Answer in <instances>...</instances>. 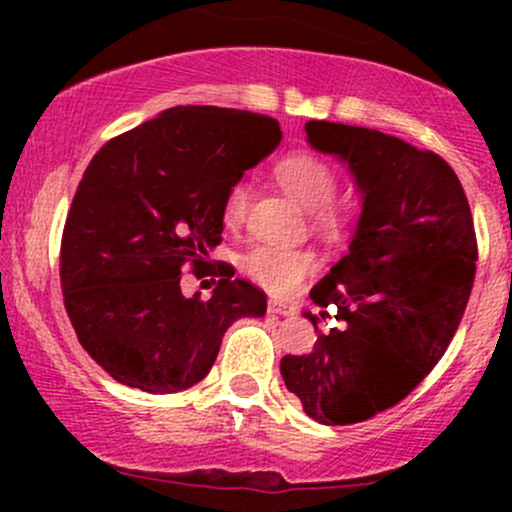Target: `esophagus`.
<instances>
[{"instance_id": "34e87169", "label": "esophagus", "mask_w": 512, "mask_h": 512, "mask_svg": "<svg viewBox=\"0 0 512 512\" xmlns=\"http://www.w3.org/2000/svg\"><path fill=\"white\" fill-rule=\"evenodd\" d=\"M269 313H274V315H284V317H291V315H296V308H293V305H289V303H284V301H269Z\"/></svg>"}]
</instances>
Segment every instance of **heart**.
<instances>
[{
  "label": "heart",
  "mask_w": 512,
  "mask_h": 512,
  "mask_svg": "<svg viewBox=\"0 0 512 512\" xmlns=\"http://www.w3.org/2000/svg\"><path fill=\"white\" fill-rule=\"evenodd\" d=\"M276 180L298 204H303L305 209H315V219L320 226L337 228L344 221V207L332 202L337 180L322 158L308 151H293L276 163ZM248 202V182H233L223 199V219L228 223L243 221ZM313 264L315 257L308 250L281 248V245H257L245 257V269L252 279L281 296L296 289L303 276L313 269Z\"/></svg>",
  "instance_id": "b5f03b06"
}]
</instances>
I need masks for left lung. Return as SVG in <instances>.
I'll list each match as a JSON object with an SVG mask.
<instances>
[{
	"label": "left lung",
	"instance_id": "obj_1",
	"mask_svg": "<svg viewBox=\"0 0 512 512\" xmlns=\"http://www.w3.org/2000/svg\"><path fill=\"white\" fill-rule=\"evenodd\" d=\"M308 144L342 161L361 195L349 252L310 291L337 328L310 354L281 358V378L325 426L366 421L431 373L460 325L474 272L472 211L455 170L378 129L305 122Z\"/></svg>",
	"mask_w": 512,
	"mask_h": 512
}]
</instances>
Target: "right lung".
I'll list each match as a JSON object with an SVG mask.
<instances>
[{
    "mask_svg": "<svg viewBox=\"0 0 512 512\" xmlns=\"http://www.w3.org/2000/svg\"><path fill=\"white\" fill-rule=\"evenodd\" d=\"M279 142L267 115L178 105L88 163L64 223L62 293L81 346L117 383L187 390L233 322L267 313L264 293L209 252L221 243L226 192ZM187 263L222 276L207 302L179 291Z\"/></svg>",
    "mask_w": 512,
    "mask_h": 512,
    "instance_id": "right-lung-1",
    "label": "right lung"
}]
</instances>
